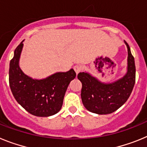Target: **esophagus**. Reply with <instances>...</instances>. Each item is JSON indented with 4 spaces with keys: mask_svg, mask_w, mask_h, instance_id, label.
<instances>
[{
    "mask_svg": "<svg viewBox=\"0 0 147 147\" xmlns=\"http://www.w3.org/2000/svg\"><path fill=\"white\" fill-rule=\"evenodd\" d=\"M74 69L76 74H78L82 71V67L80 65H75L74 67Z\"/></svg>",
    "mask_w": 147,
    "mask_h": 147,
    "instance_id": "34e87169",
    "label": "esophagus"
}]
</instances>
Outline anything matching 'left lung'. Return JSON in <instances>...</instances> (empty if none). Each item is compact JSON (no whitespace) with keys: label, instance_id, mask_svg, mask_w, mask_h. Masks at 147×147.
<instances>
[{"label":"left lung","instance_id":"1","mask_svg":"<svg viewBox=\"0 0 147 147\" xmlns=\"http://www.w3.org/2000/svg\"><path fill=\"white\" fill-rule=\"evenodd\" d=\"M127 47V72L124 76L112 83H103L88 73L78 74L82 88L81 98L85 108L93 113L106 115L113 113L124 105L129 98L136 82L135 59L130 48Z\"/></svg>","mask_w":147,"mask_h":147}]
</instances>
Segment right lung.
Wrapping results in <instances>:
<instances>
[{
	"label": "right lung",
	"mask_w": 147,
	"mask_h": 147,
	"mask_svg": "<svg viewBox=\"0 0 147 147\" xmlns=\"http://www.w3.org/2000/svg\"><path fill=\"white\" fill-rule=\"evenodd\" d=\"M23 42L16 48L10 61L9 82L11 93L17 102L32 115L48 117L57 113L62 108L67 86L76 77V73L71 69L56 73L43 80H33L19 66Z\"/></svg>",
	"instance_id": "1"
}]
</instances>
